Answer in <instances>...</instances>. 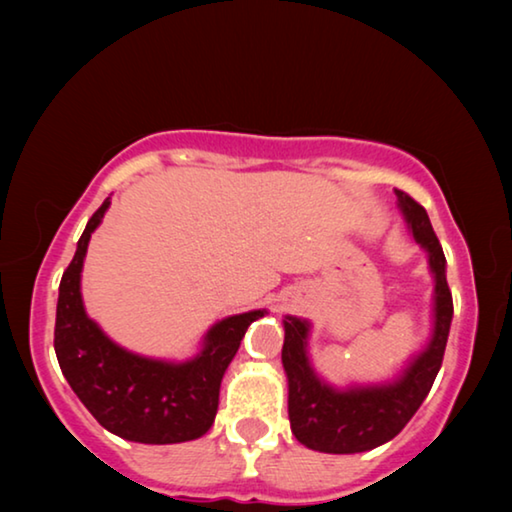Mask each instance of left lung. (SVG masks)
I'll return each mask as SVG.
<instances>
[{"instance_id": "obj_1", "label": "left lung", "mask_w": 512, "mask_h": 512, "mask_svg": "<svg viewBox=\"0 0 512 512\" xmlns=\"http://www.w3.org/2000/svg\"><path fill=\"white\" fill-rule=\"evenodd\" d=\"M395 196L413 239L427 250L429 257V271L433 275L429 343L391 381L336 388L311 366L309 320L284 318L282 366L289 381L291 431L298 443L314 452L359 454L393 440L420 409L443 363L454 316L443 246L431 228L427 210L400 189H395Z\"/></svg>"}]
</instances>
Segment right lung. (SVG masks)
Returning a JSON list of instances; mask_svg holds the SVG:
<instances>
[{"instance_id": "1", "label": "right lung", "mask_w": 512, "mask_h": 512, "mask_svg": "<svg viewBox=\"0 0 512 512\" xmlns=\"http://www.w3.org/2000/svg\"><path fill=\"white\" fill-rule=\"evenodd\" d=\"M103 201L85 225L58 289L54 348L65 379L103 429L144 445H173L210 431L219 409L221 379L235 359L248 325L266 309L214 323L201 352L187 361L151 359L121 348L88 316L81 271L92 232L108 212Z\"/></svg>"}]
</instances>
